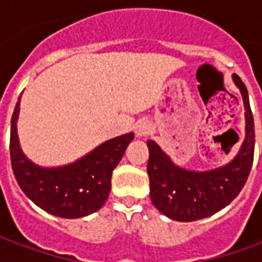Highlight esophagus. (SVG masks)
Here are the masks:
<instances>
[{
	"label": "esophagus",
	"instance_id": "obj_1",
	"mask_svg": "<svg viewBox=\"0 0 262 262\" xmlns=\"http://www.w3.org/2000/svg\"><path fill=\"white\" fill-rule=\"evenodd\" d=\"M151 132V125L147 120H139L135 125V133L137 137H146Z\"/></svg>",
	"mask_w": 262,
	"mask_h": 262
}]
</instances>
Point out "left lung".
<instances>
[{"mask_svg":"<svg viewBox=\"0 0 262 262\" xmlns=\"http://www.w3.org/2000/svg\"><path fill=\"white\" fill-rule=\"evenodd\" d=\"M233 81L242 92L246 133L238 153L227 164L208 171L187 170L177 165L154 140L147 142L150 199L170 219L193 222L209 217L226 208L247 181L254 160V118L244 82L237 74H233Z\"/></svg>","mask_w":262,"mask_h":262,"instance_id":"1","label":"left lung"}]
</instances>
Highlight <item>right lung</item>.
Returning a JSON list of instances; mask_svg holds the SVG:
<instances>
[{
	"label": "right lung",
	"mask_w": 262,
	"mask_h": 262,
	"mask_svg": "<svg viewBox=\"0 0 262 262\" xmlns=\"http://www.w3.org/2000/svg\"><path fill=\"white\" fill-rule=\"evenodd\" d=\"M20 97L11 119L9 153L20 189L39 208L64 219H78L99 210L111 192L112 172L135 135L130 132L109 139L74 163L42 167L28 159L20 148L16 129Z\"/></svg>",
	"instance_id": "obj_1"
}]
</instances>
